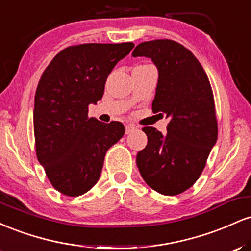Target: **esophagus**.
I'll use <instances>...</instances> for the list:
<instances>
[{
	"instance_id": "1",
	"label": "esophagus",
	"mask_w": 251,
	"mask_h": 251,
	"mask_svg": "<svg viewBox=\"0 0 251 251\" xmlns=\"http://www.w3.org/2000/svg\"><path fill=\"white\" fill-rule=\"evenodd\" d=\"M135 128H137V127H135V126H133V125H126V126H125V132H126V134L132 133V132H133Z\"/></svg>"
}]
</instances>
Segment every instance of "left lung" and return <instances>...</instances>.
<instances>
[{"instance_id": "obj_1", "label": "left lung", "mask_w": 251, "mask_h": 251, "mask_svg": "<svg viewBox=\"0 0 251 251\" xmlns=\"http://www.w3.org/2000/svg\"><path fill=\"white\" fill-rule=\"evenodd\" d=\"M132 55L151 57L157 66L159 79L152 111L170 118L168 133L143 128L148 145L137 154L138 169L154 191L179 195L200 178L217 140L211 85L194 54L172 40L142 42Z\"/></svg>"}]
</instances>
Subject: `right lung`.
Returning a JSON list of instances; mask_svg holds the SVG:
<instances>
[{
  "instance_id": "add662e5",
  "label": "right lung",
  "mask_w": 251,
  "mask_h": 251,
  "mask_svg": "<svg viewBox=\"0 0 251 251\" xmlns=\"http://www.w3.org/2000/svg\"><path fill=\"white\" fill-rule=\"evenodd\" d=\"M134 45L82 43L57 53L42 73L34 99V135L39 162L51 185L77 197L99 180L107 150L122 139V123L88 117L102 98L106 79Z\"/></svg>"
}]
</instances>
